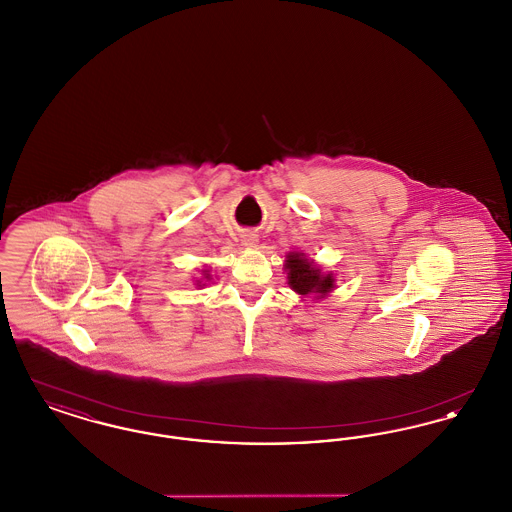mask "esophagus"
Here are the masks:
<instances>
[{"label": "esophagus", "mask_w": 512, "mask_h": 512, "mask_svg": "<svg viewBox=\"0 0 512 512\" xmlns=\"http://www.w3.org/2000/svg\"><path fill=\"white\" fill-rule=\"evenodd\" d=\"M257 234H253V232H249V234H245L244 236V245H249V247H253V245H257Z\"/></svg>", "instance_id": "obj_1"}]
</instances>
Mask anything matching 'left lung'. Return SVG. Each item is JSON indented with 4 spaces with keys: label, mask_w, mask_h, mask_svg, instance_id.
Returning <instances> with one entry per match:
<instances>
[{
    "label": "left lung",
    "mask_w": 512,
    "mask_h": 512,
    "mask_svg": "<svg viewBox=\"0 0 512 512\" xmlns=\"http://www.w3.org/2000/svg\"><path fill=\"white\" fill-rule=\"evenodd\" d=\"M286 268H288V284L292 286V290L301 295H307V293L324 295L334 286L332 274L322 276L318 268L313 267V263L303 257V253H290Z\"/></svg>",
    "instance_id": "1"
}]
</instances>
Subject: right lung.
Listing matches in <instances>:
<instances>
[{
    "mask_svg": "<svg viewBox=\"0 0 512 512\" xmlns=\"http://www.w3.org/2000/svg\"><path fill=\"white\" fill-rule=\"evenodd\" d=\"M207 278H209V276H207Z\"/></svg>",
    "mask_w": 512,
    "mask_h": 512,
    "instance_id": "right-lung-1",
    "label": "right lung"
}]
</instances>
